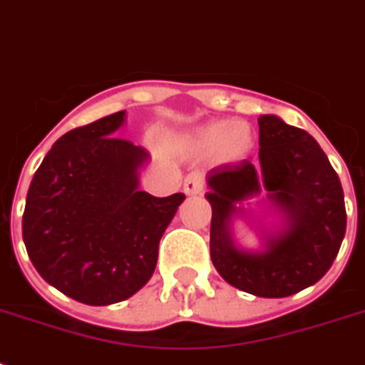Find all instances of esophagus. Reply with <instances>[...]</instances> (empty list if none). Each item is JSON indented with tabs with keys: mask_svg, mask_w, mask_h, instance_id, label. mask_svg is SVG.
Returning a JSON list of instances; mask_svg holds the SVG:
<instances>
[{
	"mask_svg": "<svg viewBox=\"0 0 365 365\" xmlns=\"http://www.w3.org/2000/svg\"><path fill=\"white\" fill-rule=\"evenodd\" d=\"M202 189H205V182H202V178L197 176V174H191V176L185 178V182H183V191L187 195H200L202 193Z\"/></svg>",
	"mask_w": 365,
	"mask_h": 365,
	"instance_id": "obj_1",
	"label": "esophagus"
}]
</instances>
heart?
I'll use <instances>...</instances> for the list:
<instances>
[{
    "label": "heart",
    "mask_w": 365,
    "mask_h": 365,
    "mask_svg": "<svg viewBox=\"0 0 365 365\" xmlns=\"http://www.w3.org/2000/svg\"><path fill=\"white\" fill-rule=\"evenodd\" d=\"M255 136L252 126L242 121L217 119L206 123L180 140V148L191 155H214L220 165H237L254 151Z\"/></svg>",
    "instance_id": "1"
}]
</instances>
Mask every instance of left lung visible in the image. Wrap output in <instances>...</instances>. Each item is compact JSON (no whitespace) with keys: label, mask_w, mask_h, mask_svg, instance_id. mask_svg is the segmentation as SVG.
I'll list each match as a JSON object with an SVG mask.
<instances>
[{"label":"left lung","mask_w":365,"mask_h":365,"mask_svg":"<svg viewBox=\"0 0 365 365\" xmlns=\"http://www.w3.org/2000/svg\"><path fill=\"white\" fill-rule=\"evenodd\" d=\"M259 165L242 160L206 176L212 206L210 257L225 282L257 297H288L317 284L339 252L346 229L339 176L318 142L277 115H259ZM263 192L269 208L251 217L249 200ZM261 202V200H259ZM256 229L259 249L234 239V222Z\"/></svg>","instance_id":"8db88e82"}]
</instances>
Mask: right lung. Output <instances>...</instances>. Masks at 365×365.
<instances>
[{"label": "right lung", "instance_id": "add662e5", "mask_svg": "<svg viewBox=\"0 0 365 365\" xmlns=\"http://www.w3.org/2000/svg\"><path fill=\"white\" fill-rule=\"evenodd\" d=\"M126 111L66 132L26 197L22 237L51 286L85 305H113L149 282L159 240L185 195L140 191L149 153L117 138Z\"/></svg>", "mask_w": 365, "mask_h": 365}]
</instances>
